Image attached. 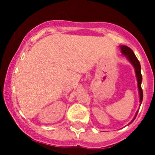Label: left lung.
I'll return each mask as SVG.
<instances>
[{
  "instance_id": "obj_1",
  "label": "left lung",
  "mask_w": 155,
  "mask_h": 155,
  "mask_svg": "<svg viewBox=\"0 0 155 155\" xmlns=\"http://www.w3.org/2000/svg\"><path fill=\"white\" fill-rule=\"evenodd\" d=\"M121 52H122V54H124V55L127 56V59L129 60V61L132 64L133 66H134V68H135L137 82H138L139 92H140V104H142V101H143V89H142V87H141L142 79H143V77H142V74H141V66H140V63L138 61V59H137V58L136 57V55L134 54V51H132L131 48H130L129 47H127V46H121ZM137 113H138V111L137 112L135 117H134V118L132 120V121H131L130 123H132L133 121H134V119H135L136 117H137Z\"/></svg>"
}]
</instances>
